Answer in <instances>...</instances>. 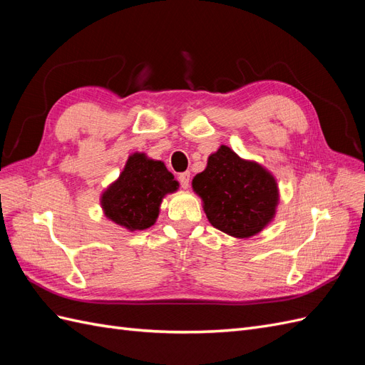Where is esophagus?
I'll use <instances>...</instances> for the list:
<instances>
[{
    "label": "esophagus",
    "instance_id": "obj_1",
    "mask_svg": "<svg viewBox=\"0 0 365 365\" xmlns=\"http://www.w3.org/2000/svg\"><path fill=\"white\" fill-rule=\"evenodd\" d=\"M178 181H180L182 189H189V185H190V172L181 173V175L178 176Z\"/></svg>",
    "mask_w": 365,
    "mask_h": 365
}]
</instances>
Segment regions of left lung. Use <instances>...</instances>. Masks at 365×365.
Here are the masks:
<instances>
[{
  "label": "left lung",
  "mask_w": 365,
  "mask_h": 365,
  "mask_svg": "<svg viewBox=\"0 0 365 365\" xmlns=\"http://www.w3.org/2000/svg\"><path fill=\"white\" fill-rule=\"evenodd\" d=\"M208 222L228 236L248 239L268 227L277 212L279 185L262 164L240 158L228 146L208 157L192 181Z\"/></svg>",
  "instance_id": "left-lung-1"
}]
</instances>
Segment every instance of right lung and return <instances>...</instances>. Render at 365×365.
<instances>
[{"label": "right lung", "instance_id": "obj_1", "mask_svg": "<svg viewBox=\"0 0 365 365\" xmlns=\"http://www.w3.org/2000/svg\"><path fill=\"white\" fill-rule=\"evenodd\" d=\"M178 181L163 161L146 153H130L118 178L101 196L105 216L129 231H141L157 222L165 195L178 190Z\"/></svg>", "mask_w": 365, "mask_h": 365}]
</instances>
